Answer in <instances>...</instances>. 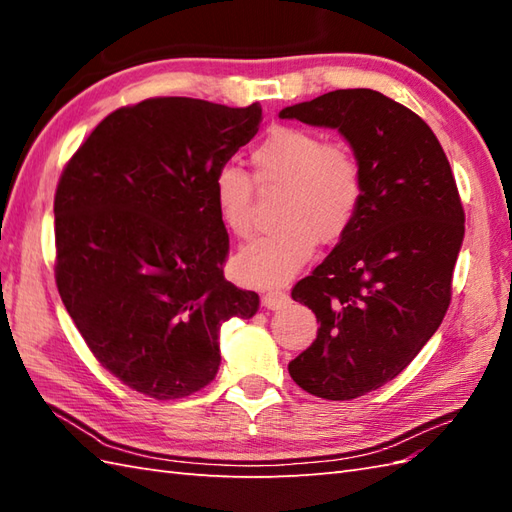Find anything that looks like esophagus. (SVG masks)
Returning a JSON list of instances; mask_svg holds the SVG:
<instances>
[{
	"label": "esophagus",
	"mask_w": 512,
	"mask_h": 512,
	"mask_svg": "<svg viewBox=\"0 0 512 512\" xmlns=\"http://www.w3.org/2000/svg\"><path fill=\"white\" fill-rule=\"evenodd\" d=\"M288 301H290L288 292H284V290H270V292H266V295H264V308H268V310H281Z\"/></svg>",
	"instance_id": "34e87169"
}]
</instances>
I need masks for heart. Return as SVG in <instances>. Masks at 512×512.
I'll return each instance as SVG.
<instances>
[{"label": "heart", "mask_w": 512, "mask_h": 512, "mask_svg": "<svg viewBox=\"0 0 512 512\" xmlns=\"http://www.w3.org/2000/svg\"><path fill=\"white\" fill-rule=\"evenodd\" d=\"M255 178L226 162L213 176L217 217L231 235L253 233L255 180L286 187L279 228L257 237L233 259V275L250 286H281L310 262L317 244H334L350 233L365 195L363 165L341 140L299 125H275L250 151Z\"/></svg>", "instance_id": "1"}]
</instances>
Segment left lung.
Wrapping results in <instances>:
<instances>
[{
    "instance_id": "8db88e82",
    "label": "left lung",
    "mask_w": 512,
    "mask_h": 512,
    "mask_svg": "<svg viewBox=\"0 0 512 512\" xmlns=\"http://www.w3.org/2000/svg\"><path fill=\"white\" fill-rule=\"evenodd\" d=\"M279 116L339 129L363 165L350 233L292 288L321 325L288 365L308 394L352 400L394 380L449 310L464 239L458 184L431 127L376 90H334Z\"/></svg>"
}]
</instances>
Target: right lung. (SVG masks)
<instances>
[{
	"instance_id": "add662e5",
	"label": "right lung",
	"mask_w": 512,
	"mask_h": 512,
	"mask_svg": "<svg viewBox=\"0 0 512 512\" xmlns=\"http://www.w3.org/2000/svg\"><path fill=\"white\" fill-rule=\"evenodd\" d=\"M259 121V103L156 96L107 114L63 167L59 295L96 361L138 394L209 385L222 323L257 312L255 292L224 279L228 233L211 184Z\"/></svg>"
}]
</instances>
